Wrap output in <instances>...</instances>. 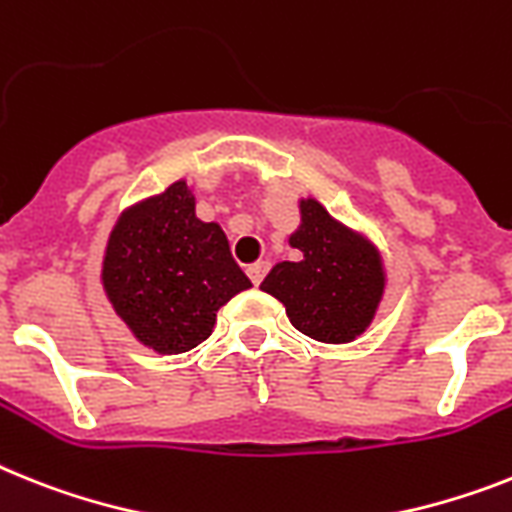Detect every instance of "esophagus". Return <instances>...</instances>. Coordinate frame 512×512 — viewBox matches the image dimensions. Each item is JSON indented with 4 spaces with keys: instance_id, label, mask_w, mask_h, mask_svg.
<instances>
[{
    "instance_id": "obj_1",
    "label": "esophagus",
    "mask_w": 512,
    "mask_h": 512,
    "mask_svg": "<svg viewBox=\"0 0 512 512\" xmlns=\"http://www.w3.org/2000/svg\"><path fill=\"white\" fill-rule=\"evenodd\" d=\"M265 273H268V263H265V260H257V263L247 265V276H249V281L255 283V286H260V283H263Z\"/></svg>"
}]
</instances>
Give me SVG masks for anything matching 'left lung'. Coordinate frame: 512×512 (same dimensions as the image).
<instances>
[{"mask_svg": "<svg viewBox=\"0 0 512 512\" xmlns=\"http://www.w3.org/2000/svg\"><path fill=\"white\" fill-rule=\"evenodd\" d=\"M299 210L302 223L289 244L302 257L299 263H278L260 289L286 307L299 333L322 343H349L369 328L382 299V257L312 197Z\"/></svg>", "mask_w": 512, "mask_h": 512, "instance_id": "1", "label": "left lung"}]
</instances>
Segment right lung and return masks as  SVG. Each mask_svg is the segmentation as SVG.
Returning a JSON list of instances; mask_svg holds the SVG:
<instances>
[{"mask_svg": "<svg viewBox=\"0 0 512 512\" xmlns=\"http://www.w3.org/2000/svg\"><path fill=\"white\" fill-rule=\"evenodd\" d=\"M101 281L132 336L158 354L195 349L213 333L218 309L252 286L221 226L195 216L184 179L119 216Z\"/></svg>", "mask_w": 512, "mask_h": 512, "instance_id": "obj_1", "label": "right lung"}]
</instances>
